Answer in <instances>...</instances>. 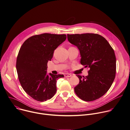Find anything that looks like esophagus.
Segmentation results:
<instances>
[{"label": "esophagus", "mask_w": 130, "mask_h": 130, "mask_svg": "<svg viewBox=\"0 0 130 130\" xmlns=\"http://www.w3.org/2000/svg\"><path fill=\"white\" fill-rule=\"evenodd\" d=\"M72 74H64V76H65V77H66V78H67V77H72Z\"/></svg>", "instance_id": "34e87169"}]
</instances>
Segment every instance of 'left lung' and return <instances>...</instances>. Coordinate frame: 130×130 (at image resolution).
Here are the masks:
<instances>
[{
  "instance_id": "obj_1",
  "label": "left lung",
  "mask_w": 130,
  "mask_h": 130,
  "mask_svg": "<svg viewBox=\"0 0 130 130\" xmlns=\"http://www.w3.org/2000/svg\"><path fill=\"white\" fill-rule=\"evenodd\" d=\"M68 40L79 49L80 63L90 68L87 76L77 75L79 84L76 95L87 102L99 99L111 86L116 73V58L113 49L104 37L97 34H67Z\"/></svg>"
}]
</instances>
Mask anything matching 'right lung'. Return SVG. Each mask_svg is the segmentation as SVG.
<instances>
[{
	"mask_svg": "<svg viewBox=\"0 0 130 130\" xmlns=\"http://www.w3.org/2000/svg\"><path fill=\"white\" fill-rule=\"evenodd\" d=\"M66 39L65 34L44 33L26 39L19 50L16 63L20 84L33 99L44 102L56 92V81L63 75L46 74L47 64L54 50Z\"/></svg>",
	"mask_w": 130,
	"mask_h": 130,
	"instance_id": "1",
	"label": "right lung"
}]
</instances>
